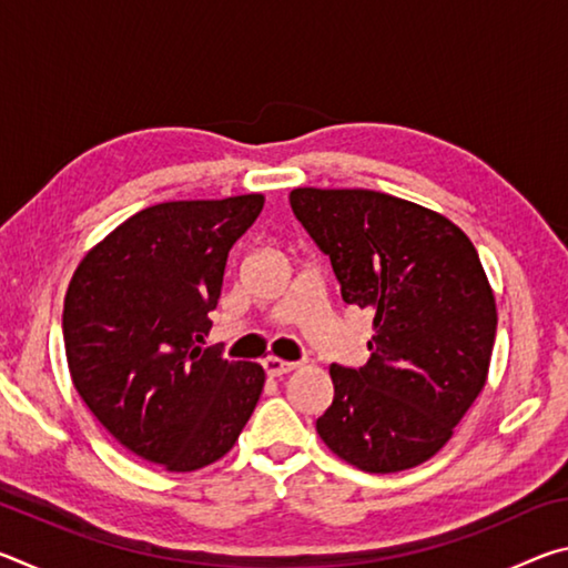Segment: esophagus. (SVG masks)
I'll use <instances>...</instances> for the list:
<instances>
[{"instance_id": "1", "label": "esophagus", "mask_w": 568, "mask_h": 568, "mask_svg": "<svg viewBox=\"0 0 568 568\" xmlns=\"http://www.w3.org/2000/svg\"><path fill=\"white\" fill-rule=\"evenodd\" d=\"M263 368H265V373L271 378H281V376H285V373H291V371H295V363H291V361H277V358H265L263 361Z\"/></svg>"}]
</instances>
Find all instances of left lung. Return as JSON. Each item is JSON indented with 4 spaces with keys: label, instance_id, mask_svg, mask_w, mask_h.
<instances>
[{
    "label": "left lung",
    "instance_id": "8db88e82",
    "mask_svg": "<svg viewBox=\"0 0 568 568\" xmlns=\"http://www.w3.org/2000/svg\"><path fill=\"white\" fill-rule=\"evenodd\" d=\"M293 215L331 257L341 295L368 307L363 368L331 365L335 396L315 420L335 456L396 474L436 456L484 388L496 301L466 233L373 190L291 192Z\"/></svg>",
    "mask_w": 568,
    "mask_h": 568
}]
</instances>
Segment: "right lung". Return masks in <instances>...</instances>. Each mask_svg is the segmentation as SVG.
<instances>
[{"label": "right lung", "mask_w": 568, "mask_h": 568, "mask_svg": "<svg viewBox=\"0 0 568 568\" xmlns=\"http://www.w3.org/2000/svg\"><path fill=\"white\" fill-rule=\"evenodd\" d=\"M263 203L237 195L140 210L84 255L67 287L77 393L124 448L168 470L223 458L263 393L261 365L200 348L230 247Z\"/></svg>", "instance_id": "1"}]
</instances>
